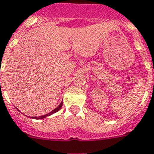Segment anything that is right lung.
<instances>
[{
  "mask_svg": "<svg viewBox=\"0 0 154 154\" xmlns=\"http://www.w3.org/2000/svg\"><path fill=\"white\" fill-rule=\"evenodd\" d=\"M62 106H63V102H61V103L59 104V105L57 107V108H55V109H54L53 111H51V112H49L48 114H46V115H43V116H34V117H31V118H34V119H37V120H40V119H43V118L46 117V116H51L52 115V114H54V113L57 112L58 111L60 110V108H62Z\"/></svg>",
  "mask_w": 154,
  "mask_h": 154,
  "instance_id": "1",
  "label": "right lung"
}]
</instances>
